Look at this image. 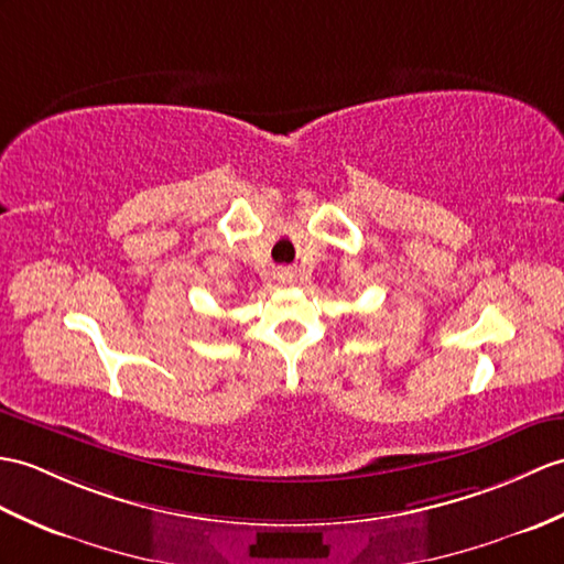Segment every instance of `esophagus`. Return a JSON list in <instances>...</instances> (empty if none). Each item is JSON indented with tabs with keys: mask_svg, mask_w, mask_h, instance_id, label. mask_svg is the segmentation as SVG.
<instances>
[{
	"mask_svg": "<svg viewBox=\"0 0 564 564\" xmlns=\"http://www.w3.org/2000/svg\"><path fill=\"white\" fill-rule=\"evenodd\" d=\"M279 281H281V283H291V281H293V271L281 269V271H279Z\"/></svg>",
	"mask_w": 564,
	"mask_h": 564,
	"instance_id": "esophagus-1",
	"label": "esophagus"
}]
</instances>
